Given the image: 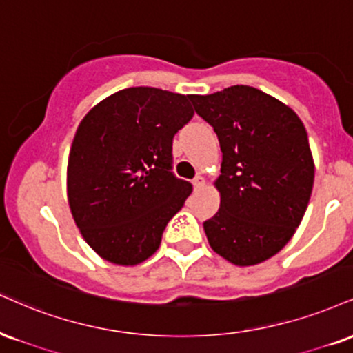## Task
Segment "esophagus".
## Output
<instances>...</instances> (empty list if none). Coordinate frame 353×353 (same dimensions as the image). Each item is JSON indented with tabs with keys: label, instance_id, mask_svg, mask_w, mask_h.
I'll list each match as a JSON object with an SVG mask.
<instances>
[{
	"label": "esophagus",
	"instance_id": "1",
	"mask_svg": "<svg viewBox=\"0 0 353 353\" xmlns=\"http://www.w3.org/2000/svg\"><path fill=\"white\" fill-rule=\"evenodd\" d=\"M192 184H194V189H195V190L202 189L203 185H205V179H203L202 176H197V177H195V179H194Z\"/></svg>",
	"mask_w": 353,
	"mask_h": 353
}]
</instances>
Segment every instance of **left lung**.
Instances as JSON below:
<instances>
[{"label":"left lung","mask_w":353,"mask_h":353,"mask_svg":"<svg viewBox=\"0 0 353 353\" xmlns=\"http://www.w3.org/2000/svg\"><path fill=\"white\" fill-rule=\"evenodd\" d=\"M189 99L222 150L220 209L203 222L207 240L233 265H258L291 240L311 199L314 161L303 121L248 85Z\"/></svg>","instance_id":"1"}]
</instances>
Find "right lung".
<instances>
[{
	"instance_id": "obj_1",
	"label": "right lung",
	"mask_w": 353,
	"mask_h": 353,
	"mask_svg": "<svg viewBox=\"0 0 353 353\" xmlns=\"http://www.w3.org/2000/svg\"><path fill=\"white\" fill-rule=\"evenodd\" d=\"M194 117L189 95L131 87L80 121L67 165L72 217L93 252L114 265L151 256L192 184L172 172V138Z\"/></svg>"
}]
</instances>
